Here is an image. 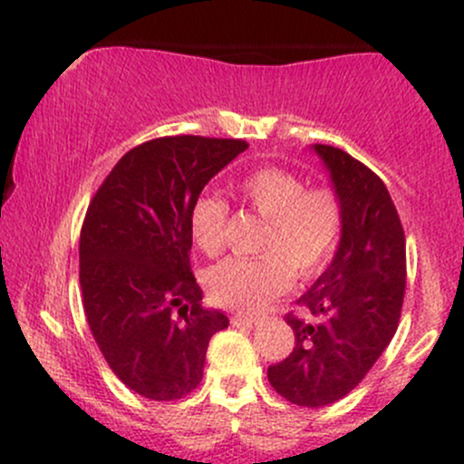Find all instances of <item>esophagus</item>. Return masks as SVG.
<instances>
[{"instance_id": "obj_1", "label": "esophagus", "mask_w": 464, "mask_h": 464, "mask_svg": "<svg viewBox=\"0 0 464 464\" xmlns=\"http://www.w3.org/2000/svg\"><path fill=\"white\" fill-rule=\"evenodd\" d=\"M258 323H261L258 318L243 316V314H237V316H232V325H237V327H256Z\"/></svg>"}]
</instances>
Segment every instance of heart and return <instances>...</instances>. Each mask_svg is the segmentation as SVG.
Wrapping results in <instances>:
<instances>
[{"mask_svg": "<svg viewBox=\"0 0 464 464\" xmlns=\"http://www.w3.org/2000/svg\"><path fill=\"white\" fill-rule=\"evenodd\" d=\"M234 197L267 221L258 261L227 258L206 276L212 301L238 312H258L292 287L294 274L310 278L327 266L341 238L343 210L332 190H305V183L278 168L243 177ZM227 206L198 197L188 214L194 246L217 256L226 246Z\"/></svg>", "mask_w": 464, "mask_h": 464, "instance_id": "heart-1", "label": "heart"}]
</instances>
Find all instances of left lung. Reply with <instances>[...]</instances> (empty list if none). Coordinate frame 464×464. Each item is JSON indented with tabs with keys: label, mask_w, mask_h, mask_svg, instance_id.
<instances>
[{
	"label": "left lung",
	"mask_w": 464,
	"mask_h": 464,
	"mask_svg": "<svg viewBox=\"0 0 464 464\" xmlns=\"http://www.w3.org/2000/svg\"><path fill=\"white\" fill-rule=\"evenodd\" d=\"M341 201V241L327 270L287 314L296 347L267 381L298 407L347 396L396 334L405 298V232L385 183L341 148L312 146Z\"/></svg>",
	"instance_id": "1"
}]
</instances>
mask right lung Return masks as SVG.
Returning <instances> with one entry per match:
<instances>
[{"label": "right lung", "instance_id": "obj_1", "mask_svg": "<svg viewBox=\"0 0 464 464\" xmlns=\"http://www.w3.org/2000/svg\"><path fill=\"white\" fill-rule=\"evenodd\" d=\"M243 150L241 139H152L119 159L88 206L79 238L83 312L111 370L139 396H188L203 378L210 338L230 323L201 307L188 214Z\"/></svg>", "mask_w": 464, "mask_h": 464}]
</instances>
